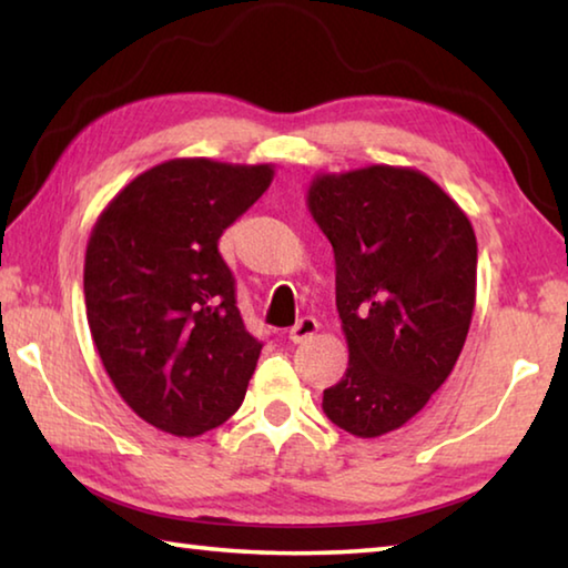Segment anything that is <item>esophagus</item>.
Here are the masks:
<instances>
[{
  "instance_id": "34e87169",
  "label": "esophagus",
  "mask_w": 568,
  "mask_h": 568,
  "mask_svg": "<svg viewBox=\"0 0 568 568\" xmlns=\"http://www.w3.org/2000/svg\"><path fill=\"white\" fill-rule=\"evenodd\" d=\"M315 333H318V321L311 318V315H305V318H301L293 325L291 333H287V338H291L293 343H305V341H311Z\"/></svg>"
}]
</instances>
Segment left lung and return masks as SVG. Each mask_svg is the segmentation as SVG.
<instances>
[{"instance_id": "left-lung-1", "label": "left lung", "mask_w": 568, "mask_h": 568, "mask_svg": "<svg viewBox=\"0 0 568 568\" xmlns=\"http://www.w3.org/2000/svg\"><path fill=\"white\" fill-rule=\"evenodd\" d=\"M307 210L331 240L348 368L323 410L358 438L400 428L444 386L476 305L468 217L434 180L371 165L318 175Z\"/></svg>"}]
</instances>
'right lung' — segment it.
Instances as JSON below:
<instances>
[{"mask_svg":"<svg viewBox=\"0 0 568 568\" xmlns=\"http://www.w3.org/2000/svg\"><path fill=\"white\" fill-rule=\"evenodd\" d=\"M271 180V165L168 160L122 187L92 227V341L122 400L165 434H205L245 398L263 343L240 318L217 240Z\"/></svg>","mask_w":568,"mask_h":568,"instance_id":"1","label":"right lung"}]
</instances>
